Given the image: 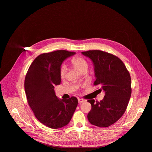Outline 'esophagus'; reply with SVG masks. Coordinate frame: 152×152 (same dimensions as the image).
<instances>
[{
    "instance_id": "esophagus-1",
    "label": "esophagus",
    "mask_w": 152,
    "mask_h": 152,
    "mask_svg": "<svg viewBox=\"0 0 152 152\" xmlns=\"http://www.w3.org/2000/svg\"><path fill=\"white\" fill-rule=\"evenodd\" d=\"M78 103H79V104H82V103L85 102V100L83 99H78Z\"/></svg>"
}]
</instances>
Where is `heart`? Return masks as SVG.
Here are the masks:
<instances>
[{"instance_id":"1","label":"heart","mask_w":152,"mask_h":152,"mask_svg":"<svg viewBox=\"0 0 152 152\" xmlns=\"http://www.w3.org/2000/svg\"><path fill=\"white\" fill-rule=\"evenodd\" d=\"M71 64L74 67L80 72L83 70H87L88 65L87 61L83 58L80 57H75L71 60ZM66 72V67L64 65H62L60 68V77L62 79H64L65 77Z\"/></svg>"}]
</instances>
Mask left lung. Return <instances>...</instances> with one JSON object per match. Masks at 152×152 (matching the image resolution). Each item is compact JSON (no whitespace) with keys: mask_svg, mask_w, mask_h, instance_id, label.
I'll return each mask as SVG.
<instances>
[{"mask_svg":"<svg viewBox=\"0 0 152 152\" xmlns=\"http://www.w3.org/2000/svg\"><path fill=\"white\" fill-rule=\"evenodd\" d=\"M94 62L96 80L105 95L100 102L88 100L92 108L88 113L89 122L99 127H108L124 114L132 94L131 77L124 62L112 53L99 50L82 52Z\"/></svg>","mask_w":152,"mask_h":152,"instance_id":"left-lung-1","label":"left lung"}]
</instances>
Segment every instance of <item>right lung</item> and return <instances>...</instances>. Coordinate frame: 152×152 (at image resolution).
<instances>
[{"instance_id": "right-lung-1", "label": "right lung", "mask_w": 152, "mask_h": 152, "mask_svg": "<svg viewBox=\"0 0 152 152\" xmlns=\"http://www.w3.org/2000/svg\"><path fill=\"white\" fill-rule=\"evenodd\" d=\"M75 52L65 50L42 53L30 65L24 82L29 107L40 123L49 128L60 129L67 125L78 105L75 96L59 100L54 86L61 82L60 65Z\"/></svg>"}]
</instances>
